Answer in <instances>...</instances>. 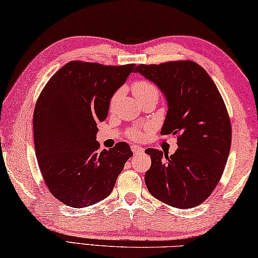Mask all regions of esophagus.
<instances>
[{
  "instance_id": "34e87169",
  "label": "esophagus",
  "mask_w": 258,
  "mask_h": 258,
  "mask_svg": "<svg viewBox=\"0 0 258 258\" xmlns=\"http://www.w3.org/2000/svg\"><path fill=\"white\" fill-rule=\"evenodd\" d=\"M132 151L134 152V154H143L144 153V149H143L142 146H138V145H132Z\"/></svg>"
}]
</instances>
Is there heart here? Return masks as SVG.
<instances>
[{
	"instance_id": "heart-1",
	"label": "heart",
	"mask_w": 258,
	"mask_h": 258,
	"mask_svg": "<svg viewBox=\"0 0 258 258\" xmlns=\"http://www.w3.org/2000/svg\"><path fill=\"white\" fill-rule=\"evenodd\" d=\"M133 92L136 98L139 100L147 99V98H159V89L154 83H152L147 80H138V81L133 84ZM117 98V94L112 97L111 100V107H113L114 103ZM144 132H142L141 129L134 128L128 132V136L133 139H142L144 138Z\"/></svg>"
}]
</instances>
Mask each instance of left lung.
Instances as JSON below:
<instances>
[{
	"label": "left lung",
	"instance_id": "obj_1",
	"mask_svg": "<svg viewBox=\"0 0 258 258\" xmlns=\"http://www.w3.org/2000/svg\"><path fill=\"white\" fill-rule=\"evenodd\" d=\"M135 73L154 82L168 111L161 135H177L178 149L168 154L147 149L149 192L171 207L202 204L217 186L231 149V122L221 94L208 73L191 60L138 65Z\"/></svg>",
	"mask_w": 258,
	"mask_h": 258
}]
</instances>
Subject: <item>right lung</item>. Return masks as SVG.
Masks as SVG:
<instances>
[{
    "label": "right lung",
    "instance_id": "add662e5",
    "mask_svg": "<svg viewBox=\"0 0 258 258\" xmlns=\"http://www.w3.org/2000/svg\"><path fill=\"white\" fill-rule=\"evenodd\" d=\"M134 69L135 64L70 61L37 98L33 114L36 159L46 187L62 204L82 208L107 198L133 157L124 142L99 151L96 135L113 95Z\"/></svg>",
    "mask_w": 258,
    "mask_h": 258
}]
</instances>
